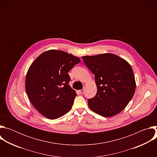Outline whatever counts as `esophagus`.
<instances>
[{
	"mask_svg": "<svg viewBox=\"0 0 157 157\" xmlns=\"http://www.w3.org/2000/svg\"><path fill=\"white\" fill-rule=\"evenodd\" d=\"M84 89H81V90H79V93H81V94H82V93H84Z\"/></svg>",
	"mask_w": 157,
	"mask_h": 157,
	"instance_id": "1",
	"label": "esophagus"
}]
</instances>
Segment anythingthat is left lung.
<instances>
[{"mask_svg":"<svg viewBox=\"0 0 157 157\" xmlns=\"http://www.w3.org/2000/svg\"><path fill=\"white\" fill-rule=\"evenodd\" d=\"M95 75L96 95L87 101L94 113L110 117L120 113L135 93L136 83L130 64L113 53L82 56Z\"/></svg>","mask_w":157,"mask_h":157,"instance_id":"1","label":"left lung"}]
</instances>
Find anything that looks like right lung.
<instances>
[{
  "label": "right lung",
  "mask_w": 157,
  "mask_h": 157,
  "mask_svg": "<svg viewBox=\"0 0 157 157\" xmlns=\"http://www.w3.org/2000/svg\"><path fill=\"white\" fill-rule=\"evenodd\" d=\"M80 61L72 54L50 50L40 55L29 67L26 93L33 107L44 117L56 119L71 109L77 94L69 85L68 73Z\"/></svg>",
  "instance_id": "add662e5"
}]
</instances>
